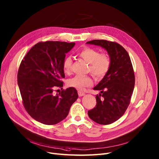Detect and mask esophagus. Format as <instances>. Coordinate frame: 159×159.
<instances>
[{"label":"esophagus","instance_id":"esophagus-1","mask_svg":"<svg viewBox=\"0 0 159 159\" xmlns=\"http://www.w3.org/2000/svg\"><path fill=\"white\" fill-rule=\"evenodd\" d=\"M78 94H79V97H82V96H84V95H85V93H84L82 92V91H78Z\"/></svg>","mask_w":159,"mask_h":159}]
</instances>
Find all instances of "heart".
<instances>
[{
	"label": "heart",
	"mask_w": 159,
	"mask_h": 159,
	"mask_svg": "<svg viewBox=\"0 0 159 159\" xmlns=\"http://www.w3.org/2000/svg\"><path fill=\"white\" fill-rule=\"evenodd\" d=\"M78 55L89 64V71L97 79L103 78L109 72L111 66V59L107 53H99V51L97 49L86 47L79 52ZM71 65L72 60L71 57H66L62 63L63 71L66 73H70ZM67 84L69 87L78 90H84L86 88L92 85L93 80L89 76L78 75L68 79Z\"/></svg>",
	"instance_id": "b5f03b06"
}]
</instances>
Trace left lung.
Returning <instances> with one entry per match:
<instances>
[{
    "label": "left lung",
    "mask_w": 159,
    "mask_h": 159,
    "mask_svg": "<svg viewBox=\"0 0 159 159\" xmlns=\"http://www.w3.org/2000/svg\"><path fill=\"white\" fill-rule=\"evenodd\" d=\"M87 43L104 48L111 59L109 72L93 88L100 91L96 106L88 112L94 122L109 125L121 117L130 103L135 85L132 64L128 52L116 42L94 39Z\"/></svg>",
    "instance_id": "1"
}]
</instances>
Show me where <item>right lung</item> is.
Instances as JSON below:
<instances>
[{
	"instance_id": "obj_1",
	"label": "right lung",
	"mask_w": 159,
	"mask_h": 159,
	"mask_svg": "<svg viewBox=\"0 0 159 159\" xmlns=\"http://www.w3.org/2000/svg\"><path fill=\"white\" fill-rule=\"evenodd\" d=\"M74 45L73 42L41 41L21 61L17 79L24 107L41 123L52 125L64 120L78 98L77 90L71 87L53 94L56 89H62L63 61Z\"/></svg>"
}]
</instances>
